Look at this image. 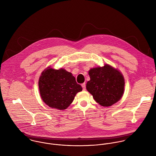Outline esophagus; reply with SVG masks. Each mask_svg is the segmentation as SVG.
Masks as SVG:
<instances>
[{"label":"esophagus","instance_id":"obj_1","mask_svg":"<svg viewBox=\"0 0 156 156\" xmlns=\"http://www.w3.org/2000/svg\"><path fill=\"white\" fill-rule=\"evenodd\" d=\"M82 88H83V90H86V85H85V83H82Z\"/></svg>","mask_w":156,"mask_h":156}]
</instances>
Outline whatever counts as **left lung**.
I'll return each mask as SVG.
<instances>
[{"label": "left lung", "instance_id": "1", "mask_svg": "<svg viewBox=\"0 0 156 156\" xmlns=\"http://www.w3.org/2000/svg\"><path fill=\"white\" fill-rule=\"evenodd\" d=\"M87 89L101 106L108 107L118 101L123 95L125 82L121 73L106 64L91 68Z\"/></svg>", "mask_w": 156, "mask_h": 156}]
</instances>
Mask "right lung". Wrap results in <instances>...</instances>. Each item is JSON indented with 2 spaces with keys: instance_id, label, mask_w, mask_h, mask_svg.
Segmentation results:
<instances>
[{
  "instance_id": "right-lung-1",
  "label": "right lung",
  "mask_w": 156,
  "mask_h": 156,
  "mask_svg": "<svg viewBox=\"0 0 156 156\" xmlns=\"http://www.w3.org/2000/svg\"><path fill=\"white\" fill-rule=\"evenodd\" d=\"M43 101L50 108L64 110L71 104L76 94L82 90L71 73L63 68L48 67L42 72L38 81Z\"/></svg>"
}]
</instances>
